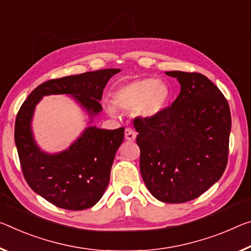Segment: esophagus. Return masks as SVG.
Returning <instances> with one entry per match:
<instances>
[{
  "instance_id": "obj_1",
  "label": "esophagus",
  "mask_w": 251,
  "mask_h": 251,
  "mask_svg": "<svg viewBox=\"0 0 251 251\" xmlns=\"http://www.w3.org/2000/svg\"><path fill=\"white\" fill-rule=\"evenodd\" d=\"M135 137H136V133L135 130L130 128V127H127L125 129V138L127 141H134Z\"/></svg>"
}]
</instances>
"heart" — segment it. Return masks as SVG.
<instances>
[{
	"mask_svg": "<svg viewBox=\"0 0 251 251\" xmlns=\"http://www.w3.org/2000/svg\"><path fill=\"white\" fill-rule=\"evenodd\" d=\"M170 91L168 86L154 78L136 79L119 86L114 93V104L124 110H137L144 117L160 113L168 104ZM114 105H107V111L116 113Z\"/></svg>",
	"mask_w": 251,
	"mask_h": 251,
	"instance_id": "b5f03b06",
	"label": "heart"
}]
</instances>
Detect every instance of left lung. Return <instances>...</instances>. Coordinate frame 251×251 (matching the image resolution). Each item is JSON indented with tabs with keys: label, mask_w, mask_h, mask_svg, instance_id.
<instances>
[{
	"label": "left lung",
	"mask_w": 251,
	"mask_h": 251,
	"mask_svg": "<svg viewBox=\"0 0 251 251\" xmlns=\"http://www.w3.org/2000/svg\"><path fill=\"white\" fill-rule=\"evenodd\" d=\"M181 91L152 117H136L140 170L152 196L183 203L203 194L228 163L231 114L220 89L204 75L168 71Z\"/></svg>",
	"instance_id": "8db88e82"
}]
</instances>
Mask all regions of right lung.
<instances>
[{"label":"right lung","instance_id":"1","mask_svg":"<svg viewBox=\"0 0 251 251\" xmlns=\"http://www.w3.org/2000/svg\"><path fill=\"white\" fill-rule=\"evenodd\" d=\"M121 69H102L51 79L38 86L20 107L14 141L23 176L31 189L55 206L66 210L91 208L109 183L115 154L124 140V127L107 130L88 127L81 137L60 154L41 152L34 144L30 123L34 106L42 96L69 94L88 110H101L99 100L109 79Z\"/></svg>","mask_w":251,"mask_h":251}]
</instances>
